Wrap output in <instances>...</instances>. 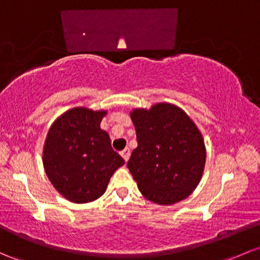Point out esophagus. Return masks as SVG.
Masks as SVG:
<instances>
[{
    "label": "esophagus",
    "instance_id": "1",
    "mask_svg": "<svg viewBox=\"0 0 260 260\" xmlns=\"http://www.w3.org/2000/svg\"><path fill=\"white\" fill-rule=\"evenodd\" d=\"M121 156L123 158L124 161H128V159H129V149H128V148H125L124 150H122Z\"/></svg>",
    "mask_w": 260,
    "mask_h": 260
}]
</instances>
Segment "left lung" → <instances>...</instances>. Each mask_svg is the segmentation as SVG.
I'll return each instance as SVG.
<instances>
[{
	"mask_svg": "<svg viewBox=\"0 0 260 260\" xmlns=\"http://www.w3.org/2000/svg\"><path fill=\"white\" fill-rule=\"evenodd\" d=\"M129 115L138 147L127 167L142 195L158 205L189 198L206 162V147L195 122L169 102L133 108Z\"/></svg>",
	"mask_w": 260,
	"mask_h": 260,
	"instance_id": "1",
	"label": "left lung"
}]
</instances>
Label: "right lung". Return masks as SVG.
<instances>
[{
  "label": "right lung",
  "mask_w": 260,
  "mask_h": 260,
  "mask_svg": "<svg viewBox=\"0 0 260 260\" xmlns=\"http://www.w3.org/2000/svg\"><path fill=\"white\" fill-rule=\"evenodd\" d=\"M107 110L74 107L61 113L48 131L43 165L54 189L74 204L101 198L111 176L123 167L113 152L106 131L101 129Z\"/></svg>",
  "instance_id": "right-lung-1"
}]
</instances>
